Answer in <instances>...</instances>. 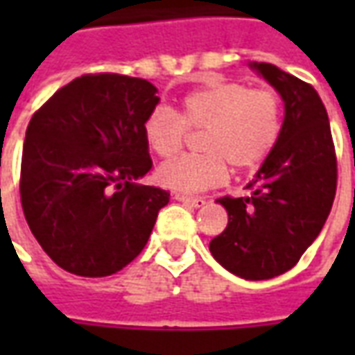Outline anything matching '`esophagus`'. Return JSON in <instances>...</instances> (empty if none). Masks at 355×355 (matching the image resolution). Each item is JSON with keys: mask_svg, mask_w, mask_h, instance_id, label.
Returning <instances> with one entry per match:
<instances>
[{"mask_svg": "<svg viewBox=\"0 0 355 355\" xmlns=\"http://www.w3.org/2000/svg\"><path fill=\"white\" fill-rule=\"evenodd\" d=\"M175 200L182 201L186 205H192V207H203L207 203L205 198H192V196H184V193H175Z\"/></svg>", "mask_w": 355, "mask_h": 355, "instance_id": "esophagus-1", "label": "esophagus"}]
</instances>
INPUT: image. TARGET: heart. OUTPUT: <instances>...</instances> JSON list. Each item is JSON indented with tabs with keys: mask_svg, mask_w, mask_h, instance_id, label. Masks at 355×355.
Returning a JSON list of instances; mask_svg holds the SVG:
<instances>
[{
	"mask_svg": "<svg viewBox=\"0 0 355 355\" xmlns=\"http://www.w3.org/2000/svg\"><path fill=\"white\" fill-rule=\"evenodd\" d=\"M283 106L270 89H249L239 81H209L186 93L177 114L155 108L144 119L148 148L159 157L182 150L188 131H203L200 150L169 159L155 173L159 184L177 192H200L223 184L234 171L259 167L279 140Z\"/></svg>",
	"mask_w": 355,
	"mask_h": 355,
	"instance_id": "heart-1",
	"label": "heart"
}]
</instances>
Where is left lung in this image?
I'll use <instances>...</instances> for the list:
<instances>
[{
    "label": "left lung",
    "instance_id": "left-lung-1",
    "mask_svg": "<svg viewBox=\"0 0 355 355\" xmlns=\"http://www.w3.org/2000/svg\"><path fill=\"white\" fill-rule=\"evenodd\" d=\"M251 68L282 94V135L247 184L251 193L216 200L228 211V226L209 249L228 272L259 282L285 274L320 236L335 200L336 154L318 91L274 64Z\"/></svg>",
    "mask_w": 355,
    "mask_h": 355
}]
</instances>
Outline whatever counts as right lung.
Listing matches in <instances>:
<instances>
[{
    "instance_id": "add662e5",
    "label": "right lung",
    "mask_w": 355,
    "mask_h": 355,
    "mask_svg": "<svg viewBox=\"0 0 355 355\" xmlns=\"http://www.w3.org/2000/svg\"><path fill=\"white\" fill-rule=\"evenodd\" d=\"M157 89L142 78L85 73L60 87L26 129L20 203L51 261L112 275L148 243L169 192L137 184L152 169L142 123Z\"/></svg>"
}]
</instances>
